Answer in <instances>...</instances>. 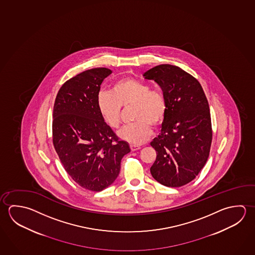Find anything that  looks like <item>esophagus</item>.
<instances>
[{"label": "esophagus", "instance_id": "esophagus-1", "mask_svg": "<svg viewBox=\"0 0 255 255\" xmlns=\"http://www.w3.org/2000/svg\"><path fill=\"white\" fill-rule=\"evenodd\" d=\"M129 147H130L131 151H136V150H138V149L140 148L139 146H137V145H133V144H131V145L129 146Z\"/></svg>", "mask_w": 255, "mask_h": 255}]
</instances>
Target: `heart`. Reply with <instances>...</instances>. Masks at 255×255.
Here are the masks:
<instances>
[{
	"mask_svg": "<svg viewBox=\"0 0 255 255\" xmlns=\"http://www.w3.org/2000/svg\"><path fill=\"white\" fill-rule=\"evenodd\" d=\"M99 113L108 126H121L123 107L133 105L134 123L119 131L120 138L133 145L142 144L152 133V125L160 126L167 111L163 91L150 89L146 82L126 77L117 80L111 91L101 90L97 97Z\"/></svg>",
	"mask_w": 255,
	"mask_h": 255,
	"instance_id": "b5f03b06",
	"label": "heart"
}]
</instances>
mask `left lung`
Returning <instances> with one entry per match:
<instances>
[{
  "mask_svg": "<svg viewBox=\"0 0 255 255\" xmlns=\"http://www.w3.org/2000/svg\"><path fill=\"white\" fill-rule=\"evenodd\" d=\"M143 76L160 86L167 103L160 134L150 142L156 152L150 173L165 186H183L210 155L212 127L205 93L194 77L174 65H157Z\"/></svg>",
  "mask_w": 255,
  "mask_h": 255,
  "instance_id": "left-lung-1",
  "label": "left lung"
}]
</instances>
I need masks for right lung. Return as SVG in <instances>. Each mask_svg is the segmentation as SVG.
<instances>
[{
    "mask_svg": "<svg viewBox=\"0 0 255 255\" xmlns=\"http://www.w3.org/2000/svg\"><path fill=\"white\" fill-rule=\"evenodd\" d=\"M112 73L94 68L63 83L54 101L53 143L68 174L80 186L100 192L111 185L128 154L99 113L97 97L104 80Z\"/></svg>",
    "mask_w": 255,
    "mask_h": 255,
    "instance_id": "add662e5",
    "label": "right lung"
}]
</instances>
